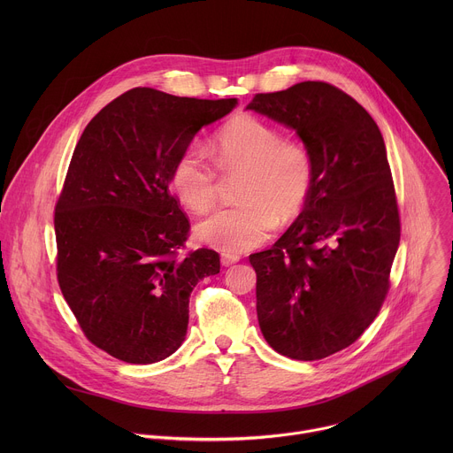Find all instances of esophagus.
Listing matches in <instances>:
<instances>
[{
	"label": "esophagus",
	"mask_w": 453,
	"mask_h": 453,
	"mask_svg": "<svg viewBox=\"0 0 453 453\" xmlns=\"http://www.w3.org/2000/svg\"><path fill=\"white\" fill-rule=\"evenodd\" d=\"M236 262H240V256L238 254H234V252H222V265L224 267H229V265H233Z\"/></svg>",
	"instance_id": "1"
}]
</instances>
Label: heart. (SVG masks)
Instances as JSON below:
<instances>
[{
	"mask_svg": "<svg viewBox=\"0 0 453 453\" xmlns=\"http://www.w3.org/2000/svg\"><path fill=\"white\" fill-rule=\"evenodd\" d=\"M217 165L226 177L243 175L240 204L201 220L196 234L203 243L243 252L267 242L280 220H297L311 197L315 166L306 149L288 143L281 133L254 116L227 123L215 142ZM170 188L191 211L215 206L220 188L217 166L199 143L186 145L170 172Z\"/></svg>",
	"mask_w": 453,
	"mask_h": 453,
	"instance_id": "1",
	"label": "heart"
}]
</instances>
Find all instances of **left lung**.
I'll use <instances>...</instances> for the list:
<instances>
[{
	"label": "left lung",
	"mask_w": 453,
	"mask_h": 453,
	"mask_svg": "<svg viewBox=\"0 0 453 453\" xmlns=\"http://www.w3.org/2000/svg\"><path fill=\"white\" fill-rule=\"evenodd\" d=\"M296 131L313 159L304 213L254 252L256 311L269 346L320 360L351 346L378 315L400 245V215L381 133L326 82L256 95L245 107Z\"/></svg>",
	"instance_id": "left-lung-1"
}]
</instances>
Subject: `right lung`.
<instances>
[{
	"instance_id": "add662e5",
	"label": "right lung",
	"mask_w": 453,
	"mask_h": 453,
	"mask_svg": "<svg viewBox=\"0 0 453 453\" xmlns=\"http://www.w3.org/2000/svg\"><path fill=\"white\" fill-rule=\"evenodd\" d=\"M236 98L136 88L84 128L55 206L57 278L84 335L127 364L179 349L196 285L220 273L211 249L179 254L189 222L170 193L177 154Z\"/></svg>"
}]
</instances>
